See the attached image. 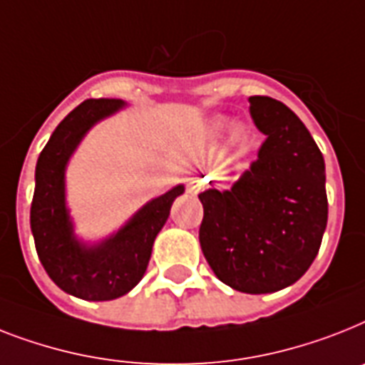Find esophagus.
<instances>
[{
  "mask_svg": "<svg viewBox=\"0 0 365 365\" xmlns=\"http://www.w3.org/2000/svg\"><path fill=\"white\" fill-rule=\"evenodd\" d=\"M200 189H202V182H198V180H192V182H189V192H191V195H197Z\"/></svg>",
  "mask_w": 365,
  "mask_h": 365,
  "instance_id": "esophagus-1",
  "label": "esophagus"
}]
</instances>
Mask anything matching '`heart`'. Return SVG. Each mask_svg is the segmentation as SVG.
Returning a JSON list of instances; mask_svg holds the SVG:
<instances>
[{
    "label": "heart",
    "instance_id": "heart-1",
    "mask_svg": "<svg viewBox=\"0 0 365 365\" xmlns=\"http://www.w3.org/2000/svg\"><path fill=\"white\" fill-rule=\"evenodd\" d=\"M225 125V123H223V121H221V123H219V127H223Z\"/></svg>",
    "mask_w": 365,
    "mask_h": 365
}]
</instances>
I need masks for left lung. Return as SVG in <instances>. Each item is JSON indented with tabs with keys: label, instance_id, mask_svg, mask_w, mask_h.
I'll return each mask as SVG.
<instances>
[{
	"label": "left lung",
	"instance_id": "1",
	"mask_svg": "<svg viewBox=\"0 0 365 365\" xmlns=\"http://www.w3.org/2000/svg\"><path fill=\"white\" fill-rule=\"evenodd\" d=\"M250 114L264 142L230 189L198 195V240L219 281L268 294L296 283L319 253L328 221L327 173L321 150L289 106L253 96Z\"/></svg>",
	"mask_w": 365,
	"mask_h": 365
}]
</instances>
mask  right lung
Listing matches in <instances>:
<instances>
[{"label":"right lung","instance_id":"1","mask_svg":"<svg viewBox=\"0 0 365 365\" xmlns=\"http://www.w3.org/2000/svg\"><path fill=\"white\" fill-rule=\"evenodd\" d=\"M127 108L121 99H88L65 115L35 167L31 234L41 264L59 289L80 300H115L135 289L146 274L153 242L167 223L183 183L148 200L101 240L76 234L67 204V167L84 136L99 121Z\"/></svg>","mask_w":365,"mask_h":365}]
</instances>
